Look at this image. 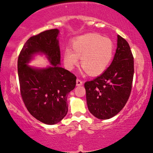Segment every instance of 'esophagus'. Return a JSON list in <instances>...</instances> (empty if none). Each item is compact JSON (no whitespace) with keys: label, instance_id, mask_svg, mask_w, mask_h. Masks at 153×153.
<instances>
[{"label":"esophagus","instance_id":"34e87169","mask_svg":"<svg viewBox=\"0 0 153 153\" xmlns=\"http://www.w3.org/2000/svg\"><path fill=\"white\" fill-rule=\"evenodd\" d=\"M83 84V81L81 80V79H76V85L77 86H79V85H81Z\"/></svg>","mask_w":153,"mask_h":153}]
</instances>
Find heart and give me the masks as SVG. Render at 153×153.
I'll list each match as a JSON object with an SVG mask.
<instances>
[{"instance_id": "heart-1", "label": "heart", "mask_w": 153, "mask_h": 153, "mask_svg": "<svg viewBox=\"0 0 153 153\" xmlns=\"http://www.w3.org/2000/svg\"><path fill=\"white\" fill-rule=\"evenodd\" d=\"M71 49H66L63 53L65 68L72 70L80 58L81 66L85 72L96 76L104 72L110 65L114 57V45L110 38L88 33L75 38Z\"/></svg>"}]
</instances>
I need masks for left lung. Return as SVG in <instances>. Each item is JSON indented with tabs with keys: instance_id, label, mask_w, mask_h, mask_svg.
<instances>
[{
	"instance_id": "left-lung-1",
	"label": "left lung",
	"mask_w": 153,
	"mask_h": 153,
	"mask_svg": "<svg viewBox=\"0 0 153 153\" xmlns=\"http://www.w3.org/2000/svg\"><path fill=\"white\" fill-rule=\"evenodd\" d=\"M134 57L127 42L118 35L114 58L105 72L84 86L90 112L106 120L118 114L130 95L134 76Z\"/></svg>"
}]
</instances>
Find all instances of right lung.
I'll return each mask as SVG.
<instances>
[{"label":"right lung","mask_w":153,"mask_h":153,"mask_svg":"<svg viewBox=\"0 0 153 153\" xmlns=\"http://www.w3.org/2000/svg\"><path fill=\"white\" fill-rule=\"evenodd\" d=\"M58 29H51L30 37L18 57L17 68L20 93L27 110L47 125L60 122L68 113L67 97L75 88L76 76L58 66L60 51ZM47 54L52 66L35 69L27 63L34 53Z\"/></svg>","instance_id":"1"}]
</instances>
